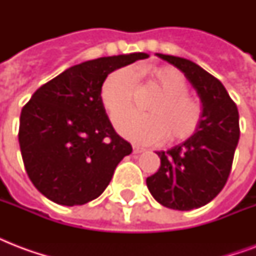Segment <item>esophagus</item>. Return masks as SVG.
I'll use <instances>...</instances> for the list:
<instances>
[{
    "label": "esophagus",
    "mask_w": 256,
    "mask_h": 256,
    "mask_svg": "<svg viewBox=\"0 0 256 256\" xmlns=\"http://www.w3.org/2000/svg\"><path fill=\"white\" fill-rule=\"evenodd\" d=\"M142 152H144V148L142 146H140V144H132V152L134 154H140Z\"/></svg>",
    "instance_id": "1"
}]
</instances>
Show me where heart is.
<instances>
[{
  "label": "heart",
  "mask_w": 256,
  "mask_h": 256,
  "mask_svg": "<svg viewBox=\"0 0 256 256\" xmlns=\"http://www.w3.org/2000/svg\"><path fill=\"white\" fill-rule=\"evenodd\" d=\"M137 79L160 91L149 102L150 113L125 112L134 102L135 82L126 69L114 70L100 86V102L110 116H116L114 124L120 136L136 144H160L168 136L172 144L194 136L203 118V104L188 90L186 77L170 66H160L132 74Z\"/></svg>",
  "instance_id": "obj_1"
}]
</instances>
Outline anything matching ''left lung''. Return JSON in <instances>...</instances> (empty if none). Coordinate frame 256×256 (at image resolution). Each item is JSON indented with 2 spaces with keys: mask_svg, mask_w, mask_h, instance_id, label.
<instances>
[{
  "mask_svg": "<svg viewBox=\"0 0 256 256\" xmlns=\"http://www.w3.org/2000/svg\"><path fill=\"white\" fill-rule=\"evenodd\" d=\"M184 73L203 104L194 136L168 152H158L160 166L146 179L162 206L187 211L204 206L226 184L239 140V112L218 78L184 58L156 54Z\"/></svg>",
  "mask_w": 256,
  "mask_h": 256,
  "instance_id": "obj_1",
  "label": "left lung"
}]
</instances>
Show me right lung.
Instances as JSON below:
<instances>
[{
  "label": "right lung",
  "mask_w": 256,
  "mask_h": 256,
  "mask_svg": "<svg viewBox=\"0 0 256 256\" xmlns=\"http://www.w3.org/2000/svg\"><path fill=\"white\" fill-rule=\"evenodd\" d=\"M146 53L102 57L72 66L37 88L22 108L18 140L26 172L48 199L85 204L98 198L116 164L132 152L100 102V86L116 69Z\"/></svg>",
  "instance_id": "right-lung-1"
}]
</instances>
